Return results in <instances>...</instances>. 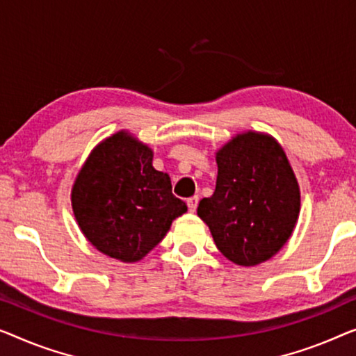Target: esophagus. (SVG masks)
Instances as JSON below:
<instances>
[{"label": "esophagus", "instance_id": "obj_1", "mask_svg": "<svg viewBox=\"0 0 356 356\" xmlns=\"http://www.w3.org/2000/svg\"><path fill=\"white\" fill-rule=\"evenodd\" d=\"M187 207H188L190 213H193L195 209H197V207H198V197H197V195H195V197L187 198Z\"/></svg>", "mask_w": 356, "mask_h": 356}]
</instances>
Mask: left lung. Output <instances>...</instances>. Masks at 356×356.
<instances>
[{
  "label": "left lung",
  "instance_id": "left-lung-1",
  "mask_svg": "<svg viewBox=\"0 0 356 356\" xmlns=\"http://www.w3.org/2000/svg\"><path fill=\"white\" fill-rule=\"evenodd\" d=\"M216 190L198 204L224 257L254 266L287 242L300 213V190L276 140L247 132L216 153Z\"/></svg>",
  "mask_w": 356,
  "mask_h": 356
}]
</instances>
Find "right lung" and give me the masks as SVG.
<instances>
[{
	"label": "right lung",
	"instance_id": "1",
	"mask_svg": "<svg viewBox=\"0 0 356 356\" xmlns=\"http://www.w3.org/2000/svg\"><path fill=\"white\" fill-rule=\"evenodd\" d=\"M152 161L147 145L118 132L93 149L72 188L80 230L95 248L124 263L142 259L187 211L172 195L171 179Z\"/></svg>",
	"mask_w": 356,
	"mask_h": 356
}]
</instances>
